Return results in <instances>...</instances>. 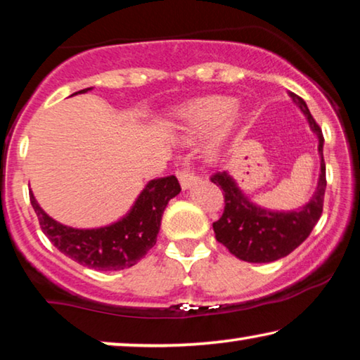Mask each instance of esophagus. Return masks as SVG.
<instances>
[{
  "mask_svg": "<svg viewBox=\"0 0 360 360\" xmlns=\"http://www.w3.org/2000/svg\"><path fill=\"white\" fill-rule=\"evenodd\" d=\"M179 180H180L181 188L186 190L196 184L198 176L193 174V172H190L188 169H181V170H179Z\"/></svg>",
  "mask_w": 360,
  "mask_h": 360,
  "instance_id": "obj_1",
  "label": "esophagus"
}]
</instances>
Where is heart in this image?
Returning a JSON list of instances; mask_svg holds the SVG:
<instances>
[{"label": "heart", "instance_id": "heart-1", "mask_svg": "<svg viewBox=\"0 0 360 360\" xmlns=\"http://www.w3.org/2000/svg\"><path fill=\"white\" fill-rule=\"evenodd\" d=\"M240 118L236 101L227 96L196 98L176 113L179 127L186 136L198 138L216 128L217 139L226 138Z\"/></svg>", "mask_w": 360, "mask_h": 360}]
</instances>
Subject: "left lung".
<instances>
[{"label": "left lung", "mask_w": 360, "mask_h": 360, "mask_svg": "<svg viewBox=\"0 0 360 360\" xmlns=\"http://www.w3.org/2000/svg\"><path fill=\"white\" fill-rule=\"evenodd\" d=\"M292 101L304 112L309 124L319 136L320 179L311 200L300 210L278 212L263 210L248 200L238 188L229 172H217L211 176L212 184L224 191V212L212 224L216 240L221 242L238 259L248 263H269L288 257L290 252L310 236L323 212V198L326 190V167L323 159V133L319 123L304 102V98L290 92Z\"/></svg>", "instance_id": "left-lung-1"}]
</instances>
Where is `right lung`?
Returning a JSON list of instances; mask_svg holds the SVG:
<instances>
[{
	"instance_id": "obj_1",
	"label": "right lung",
	"mask_w": 360,
	"mask_h": 360,
	"mask_svg": "<svg viewBox=\"0 0 360 360\" xmlns=\"http://www.w3.org/2000/svg\"><path fill=\"white\" fill-rule=\"evenodd\" d=\"M87 91H91V87L79 94ZM180 190L175 175L150 180L127 216L98 229L63 226L41 210L32 191L29 195L41 231L61 253L87 268L118 271L131 268L154 247L164 210Z\"/></svg>"
}]
</instances>
